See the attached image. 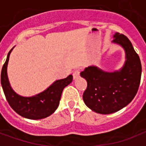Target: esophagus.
Segmentation results:
<instances>
[{
  "label": "esophagus",
  "mask_w": 146,
  "mask_h": 146,
  "mask_svg": "<svg viewBox=\"0 0 146 146\" xmlns=\"http://www.w3.org/2000/svg\"><path fill=\"white\" fill-rule=\"evenodd\" d=\"M73 79L74 80L77 79V78L80 76V70H75L73 73Z\"/></svg>",
  "instance_id": "34e87169"
}]
</instances>
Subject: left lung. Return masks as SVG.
<instances>
[{
  "instance_id": "8db88e82",
  "label": "left lung",
  "mask_w": 146,
  "mask_h": 146,
  "mask_svg": "<svg viewBox=\"0 0 146 146\" xmlns=\"http://www.w3.org/2000/svg\"><path fill=\"white\" fill-rule=\"evenodd\" d=\"M113 37V44L124 50L123 66L113 72L90 66L80 73L88 83L84 102L92 111L101 114L116 113L127 106L135 98L141 80V61L131 42L119 33H114Z\"/></svg>"
}]
</instances>
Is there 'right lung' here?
Wrapping results in <instances>:
<instances>
[{
    "instance_id": "1",
    "label": "right lung",
    "mask_w": 146,
    "mask_h": 146,
    "mask_svg": "<svg viewBox=\"0 0 146 146\" xmlns=\"http://www.w3.org/2000/svg\"><path fill=\"white\" fill-rule=\"evenodd\" d=\"M13 48L8 52L1 75V83L7 101L19 115L27 119H40L51 116L58 107L62 92L72 82L73 76L70 75L66 78L55 80L44 92L33 96L19 95L11 88L7 72L9 56Z\"/></svg>"
}]
</instances>
